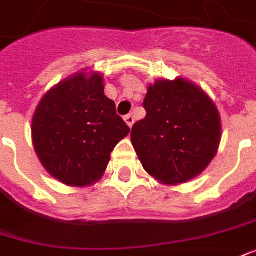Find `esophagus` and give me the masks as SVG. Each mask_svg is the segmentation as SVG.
Wrapping results in <instances>:
<instances>
[{
	"label": "esophagus",
	"instance_id": "1",
	"mask_svg": "<svg viewBox=\"0 0 256 256\" xmlns=\"http://www.w3.org/2000/svg\"><path fill=\"white\" fill-rule=\"evenodd\" d=\"M124 122L128 123V128H132L133 123H134V116H133V114H126V116H124Z\"/></svg>",
	"mask_w": 256,
	"mask_h": 256
}]
</instances>
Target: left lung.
Wrapping results in <instances>:
<instances>
[{
  "instance_id": "left-lung-1",
  "label": "left lung",
  "mask_w": 256,
  "mask_h": 256,
  "mask_svg": "<svg viewBox=\"0 0 256 256\" xmlns=\"http://www.w3.org/2000/svg\"><path fill=\"white\" fill-rule=\"evenodd\" d=\"M146 118L132 128L144 170L166 185L199 175L214 158L222 122L213 100L184 78L158 80L144 99Z\"/></svg>"
}]
</instances>
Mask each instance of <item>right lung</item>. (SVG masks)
Masks as SVG:
<instances>
[{
    "label": "right lung",
    "mask_w": 256,
    "mask_h": 256,
    "mask_svg": "<svg viewBox=\"0 0 256 256\" xmlns=\"http://www.w3.org/2000/svg\"><path fill=\"white\" fill-rule=\"evenodd\" d=\"M130 128L104 92L100 74L80 72L43 96L32 120L36 154L70 186H88L105 172L110 152Z\"/></svg>",
    "instance_id": "1"
}]
</instances>
